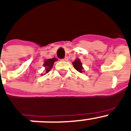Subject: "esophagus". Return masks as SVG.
<instances>
[{
  "mask_svg": "<svg viewBox=\"0 0 131 131\" xmlns=\"http://www.w3.org/2000/svg\"><path fill=\"white\" fill-rule=\"evenodd\" d=\"M62 60H63V61H68V57L64 58H63Z\"/></svg>",
  "mask_w": 131,
  "mask_h": 131,
  "instance_id": "obj_1",
  "label": "esophagus"
}]
</instances>
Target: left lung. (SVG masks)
I'll return each mask as SVG.
<instances>
[{
    "mask_svg": "<svg viewBox=\"0 0 131 131\" xmlns=\"http://www.w3.org/2000/svg\"><path fill=\"white\" fill-rule=\"evenodd\" d=\"M72 63L74 68H75L77 71H79V72L80 73L84 72V71H83V66H82V63L81 62V61H80L79 59H76Z\"/></svg>",
    "mask_w": 131,
    "mask_h": 131,
    "instance_id": "obj_1",
    "label": "left lung"
}]
</instances>
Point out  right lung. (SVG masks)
Listing matches in <instances>:
<instances>
[{
	"mask_svg": "<svg viewBox=\"0 0 131 131\" xmlns=\"http://www.w3.org/2000/svg\"><path fill=\"white\" fill-rule=\"evenodd\" d=\"M57 61V59L56 58H53L52 59H47L45 61V63L43 64V66L45 67V70H46V73L49 72L50 70L52 68L54 63Z\"/></svg>",
	"mask_w": 131,
	"mask_h": 131,
	"instance_id": "right-lung-1",
	"label": "right lung"
}]
</instances>
